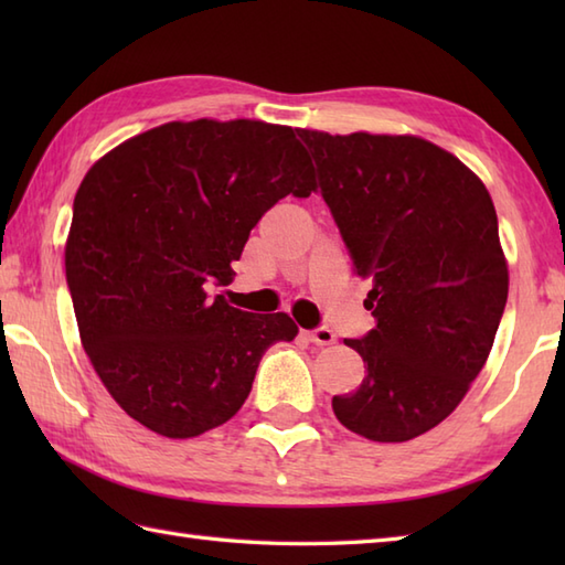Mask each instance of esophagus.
Instances as JSON below:
<instances>
[{"label": "esophagus", "mask_w": 565, "mask_h": 565, "mask_svg": "<svg viewBox=\"0 0 565 565\" xmlns=\"http://www.w3.org/2000/svg\"><path fill=\"white\" fill-rule=\"evenodd\" d=\"M308 340L313 342V344H332L334 342V332L330 328H326V326H320V328L308 332Z\"/></svg>", "instance_id": "34e87169"}]
</instances>
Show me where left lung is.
I'll return each mask as SVG.
<instances>
[{
  "instance_id": "8db88e82",
  "label": "left lung",
  "mask_w": 565,
  "mask_h": 565,
  "mask_svg": "<svg viewBox=\"0 0 565 565\" xmlns=\"http://www.w3.org/2000/svg\"><path fill=\"white\" fill-rule=\"evenodd\" d=\"M313 154L376 326L344 340L364 359L359 388L334 395L340 423L407 441L454 413L481 374L508 303L493 199L463 162L413 136L296 130Z\"/></svg>"
}]
</instances>
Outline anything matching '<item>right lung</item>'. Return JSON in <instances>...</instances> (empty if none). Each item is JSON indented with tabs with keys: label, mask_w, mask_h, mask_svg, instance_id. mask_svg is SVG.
I'll list each match as a JSON object with an SVG mask.
<instances>
[{
	"label": "right lung",
	"mask_w": 565,
	"mask_h": 565,
	"mask_svg": "<svg viewBox=\"0 0 565 565\" xmlns=\"http://www.w3.org/2000/svg\"><path fill=\"white\" fill-rule=\"evenodd\" d=\"M313 189L294 128L245 118L152 128L82 179L67 289L94 371L140 425L189 439L227 423L264 352L296 338L286 313H247L209 291L231 284V262L276 201Z\"/></svg>",
	"instance_id": "add662e5"
}]
</instances>
